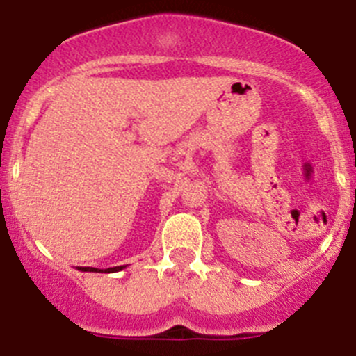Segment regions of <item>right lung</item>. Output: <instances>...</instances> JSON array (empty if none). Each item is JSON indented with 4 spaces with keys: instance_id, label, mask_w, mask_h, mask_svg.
Instances as JSON below:
<instances>
[{
    "instance_id": "1",
    "label": "right lung",
    "mask_w": 356,
    "mask_h": 356,
    "mask_svg": "<svg viewBox=\"0 0 356 356\" xmlns=\"http://www.w3.org/2000/svg\"><path fill=\"white\" fill-rule=\"evenodd\" d=\"M122 268H126V265H122V266H114V268H107V270L90 268V266H77V270H81V272H104V273H114V272H121Z\"/></svg>"
}]
</instances>
